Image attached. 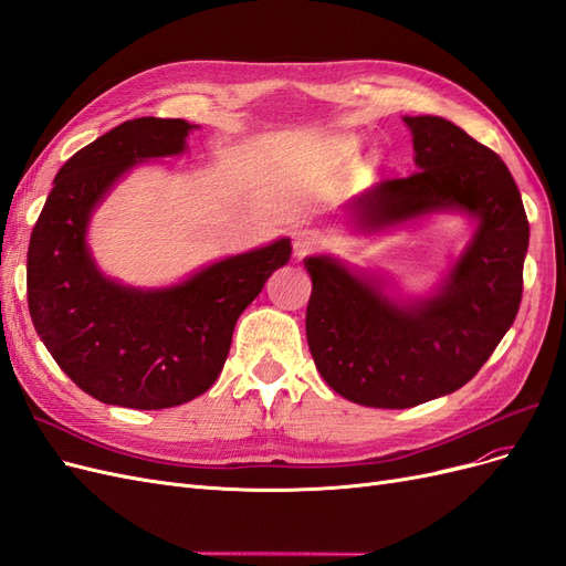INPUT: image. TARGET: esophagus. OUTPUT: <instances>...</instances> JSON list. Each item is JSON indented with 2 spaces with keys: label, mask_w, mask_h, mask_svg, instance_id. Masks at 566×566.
<instances>
[{
  "label": "esophagus",
  "mask_w": 566,
  "mask_h": 566,
  "mask_svg": "<svg viewBox=\"0 0 566 566\" xmlns=\"http://www.w3.org/2000/svg\"><path fill=\"white\" fill-rule=\"evenodd\" d=\"M293 243H295V254L297 256H306V254L321 250L323 238L316 231H312V229H302V231L295 233V241Z\"/></svg>",
  "instance_id": "esophagus-1"
}]
</instances>
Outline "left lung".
<instances>
[{
  "label": "left lung",
  "mask_w": 566,
  "mask_h": 566,
  "mask_svg": "<svg viewBox=\"0 0 566 566\" xmlns=\"http://www.w3.org/2000/svg\"><path fill=\"white\" fill-rule=\"evenodd\" d=\"M418 172L389 177L354 200L368 229L441 208L479 217L468 252L441 295L401 310L331 256L304 262L312 276L306 339L323 380L373 408H410L468 385L515 321L528 219L510 169L468 132L434 115L403 117Z\"/></svg>",
  "instance_id": "8db88e82"
}]
</instances>
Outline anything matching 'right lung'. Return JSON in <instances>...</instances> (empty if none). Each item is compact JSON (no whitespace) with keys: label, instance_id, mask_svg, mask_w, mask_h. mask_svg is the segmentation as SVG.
Wrapping results in <instances>:
<instances>
[{"label":"right lung","instance_id":"1","mask_svg":"<svg viewBox=\"0 0 566 566\" xmlns=\"http://www.w3.org/2000/svg\"><path fill=\"white\" fill-rule=\"evenodd\" d=\"M191 125L136 117L77 150L54 179L28 248V310L61 370L90 397L158 410L219 378L235 321L290 260V241L229 256L167 290L104 279L84 245L96 202L146 158L177 156Z\"/></svg>","mask_w":566,"mask_h":566}]
</instances>
